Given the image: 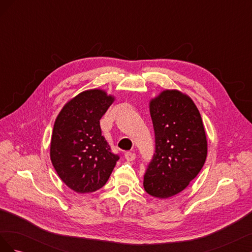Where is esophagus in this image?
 Instances as JSON below:
<instances>
[{
  "instance_id": "1",
  "label": "esophagus",
  "mask_w": 252,
  "mask_h": 252,
  "mask_svg": "<svg viewBox=\"0 0 252 252\" xmlns=\"http://www.w3.org/2000/svg\"><path fill=\"white\" fill-rule=\"evenodd\" d=\"M124 157H125V158L127 159L128 162H131V161H134V159H135V154H134V152L128 151V152H126V154L124 155Z\"/></svg>"
}]
</instances>
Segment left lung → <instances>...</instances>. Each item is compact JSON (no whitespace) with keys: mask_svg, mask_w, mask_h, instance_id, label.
Segmentation results:
<instances>
[{"mask_svg":"<svg viewBox=\"0 0 252 252\" xmlns=\"http://www.w3.org/2000/svg\"><path fill=\"white\" fill-rule=\"evenodd\" d=\"M156 152L144 175L148 194L168 199L183 191L207 157V138L199 109L191 97L166 89L149 103Z\"/></svg>","mask_w":252,"mask_h":252,"instance_id":"obj_1","label":"left lung"}]
</instances>
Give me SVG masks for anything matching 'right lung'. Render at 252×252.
<instances>
[{"instance_id":"obj_1","label":"right lung","mask_w":252,"mask_h":252,"mask_svg":"<svg viewBox=\"0 0 252 252\" xmlns=\"http://www.w3.org/2000/svg\"><path fill=\"white\" fill-rule=\"evenodd\" d=\"M114 96L89 89L65 104L53 126L50 159L65 184L78 193L96 191L108 181L119 156L102 135L100 120Z\"/></svg>"}]
</instances>
